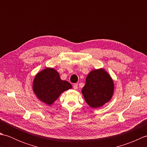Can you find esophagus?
I'll return each mask as SVG.
<instances>
[{
    "instance_id": "1",
    "label": "esophagus",
    "mask_w": 147,
    "mask_h": 147,
    "mask_svg": "<svg viewBox=\"0 0 147 147\" xmlns=\"http://www.w3.org/2000/svg\"><path fill=\"white\" fill-rule=\"evenodd\" d=\"M73 88L74 90H77L78 89V83L74 84V85H73Z\"/></svg>"
}]
</instances>
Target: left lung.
<instances>
[{
	"mask_svg": "<svg viewBox=\"0 0 147 147\" xmlns=\"http://www.w3.org/2000/svg\"><path fill=\"white\" fill-rule=\"evenodd\" d=\"M114 91L113 80L104 69L100 68L90 72L82 93L87 104L96 109L111 100Z\"/></svg>",
	"mask_w": 147,
	"mask_h": 147,
	"instance_id": "obj_1",
	"label": "left lung"
}]
</instances>
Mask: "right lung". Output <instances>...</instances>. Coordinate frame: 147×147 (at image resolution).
I'll use <instances>...</instances> for the list:
<instances>
[{
    "instance_id": "right-lung-1",
    "label": "right lung",
    "mask_w": 147,
    "mask_h": 147,
    "mask_svg": "<svg viewBox=\"0 0 147 147\" xmlns=\"http://www.w3.org/2000/svg\"><path fill=\"white\" fill-rule=\"evenodd\" d=\"M32 88L38 100L51 105L62 93L72 88V85L67 81L62 80L54 68L47 67L36 74Z\"/></svg>"
}]
</instances>
